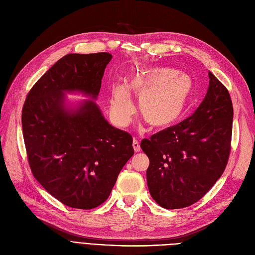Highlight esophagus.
I'll return each mask as SVG.
<instances>
[{
    "label": "esophagus",
    "mask_w": 255,
    "mask_h": 255,
    "mask_svg": "<svg viewBox=\"0 0 255 255\" xmlns=\"http://www.w3.org/2000/svg\"><path fill=\"white\" fill-rule=\"evenodd\" d=\"M133 147H134V150L136 151V152H138V151H140V144H139V142H138V140H136V139H134L133 140Z\"/></svg>",
    "instance_id": "1"
}]
</instances>
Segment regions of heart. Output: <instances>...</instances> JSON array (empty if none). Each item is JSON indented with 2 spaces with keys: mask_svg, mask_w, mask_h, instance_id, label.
<instances>
[{
  "mask_svg": "<svg viewBox=\"0 0 255 255\" xmlns=\"http://www.w3.org/2000/svg\"><path fill=\"white\" fill-rule=\"evenodd\" d=\"M195 92L192 78L170 67H148L134 70L126 85L116 84L110 91V113L120 127L129 124L134 114L133 94L139 97L141 117L152 128H167L184 116Z\"/></svg>",
  "mask_w": 255,
  "mask_h": 255,
  "instance_id": "1",
  "label": "heart"
}]
</instances>
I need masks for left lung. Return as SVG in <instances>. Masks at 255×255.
Segmentation results:
<instances>
[{
  "label": "left lung",
  "instance_id": "left-lung-1",
  "mask_svg": "<svg viewBox=\"0 0 255 255\" xmlns=\"http://www.w3.org/2000/svg\"><path fill=\"white\" fill-rule=\"evenodd\" d=\"M207 94L195 113L141 141L149 159L151 198L166 209L195 204L226 168L231 148L233 107L228 90L209 71Z\"/></svg>",
  "mask_w": 255,
  "mask_h": 255
}]
</instances>
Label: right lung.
<instances>
[{
	"mask_svg": "<svg viewBox=\"0 0 255 255\" xmlns=\"http://www.w3.org/2000/svg\"><path fill=\"white\" fill-rule=\"evenodd\" d=\"M112 54H67L29 91L22 111L27 157L34 178L63 204L92 209L109 198L134 155L133 138L112 127L93 100L66 108L65 92L96 99Z\"/></svg>",
	"mask_w": 255,
	"mask_h": 255,
	"instance_id": "add662e5",
	"label": "right lung"
}]
</instances>
